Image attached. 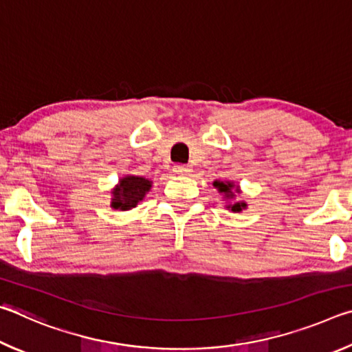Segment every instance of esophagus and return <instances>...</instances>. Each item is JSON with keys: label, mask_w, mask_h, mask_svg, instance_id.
I'll return each mask as SVG.
<instances>
[{"label": "esophagus", "mask_w": 352, "mask_h": 352, "mask_svg": "<svg viewBox=\"0 0 352 352\" xmlns=\"http://www.w3.org/2000/svg\"><path fill=\"white\" fill-rule=\"evenodd\" d=\"M172 170H174L175 174H189L190 168L186 164H175L174 168H172Z\"/></svg>", "instance_id": "esophagus-1"}]
</instances>
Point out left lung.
I'll use <instances>...</instances> for the list:
<instances>
[{
  "instance_id": "1",
  "label": "left lung",
  "mask_w": 352,
  "mask_h": 352,
  "mask_svg": "<svg viewBox=\"0 0 352 352\" xmlns=\"http://www.w3.org/2000/svg\"><path fill=\"white\" fill-rule=\"evenodd\" d=\"M214 186H216V188H219V190H220V192H223L225 194V197H233V190H231V189H233L234 188V184L233 183H228V182H226V183H223V182H214ZM247 205L245 204H234V205H230L228 208H231V211H237V212H239V211H242V208H245Z\"/></svg>"
}]
</instances>
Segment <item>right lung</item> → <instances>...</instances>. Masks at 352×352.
Wrapping results in <instances>:
<instances>
[{
    "mask_svg": "<svg viewBox=\"0 0 352 352\" xmlns=\"http://www.w3.org/2000/svg\"><path fill=\"white\" fill-rule=\"evenodd\" d=\"M151 189V182L142 177H126L119 182V186L113 190L111 206L115 210H132L144 199L147 190Z\"/></svg>",
    "mask_w": 352,
    "mask_h": 352,
    "instance_id": "add662e5",
    "label": "right lung"
}]
</instances>
